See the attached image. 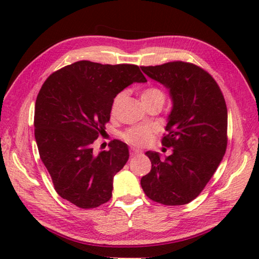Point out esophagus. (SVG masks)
Segmentation results:
<instances>
[{
  "mask_svg": "<svg viewBox=\"0 0 259 259\" xmlns=\"http://www.w3.org/2000/svg\"><path fill=\"white\" fill-rule=\"evenodd\" d=\"M131 157H137V155L141 154V151L140 150H137V148H131V152H130Z\"/></svg>",
  "mask_w": 259,
  "mask_h": 259,
  "instance_id": "1",
  "label": "esophagus"
}]
</instances>
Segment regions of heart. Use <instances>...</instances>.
<instances>
[{
  "label": "heart",
  "mask_w": 259,
  "mask_h": 259,
  "mask_svg": "<svg viewBox=\"0 0 259 259\" xmlns=\"http://www.w3.org/2000/svg\"><path fill=\"white\" fill-rule=\"evenodd\" d=\"M121 97L122 93H120L115 97L114 101H113L112 104V113L115 112L116 105H118V102L120 99H121ZM140 99L144 106L154 104V102H162V104H164L165 93L158 87H147L141 92ZM153 133L154 128L152 126H134L125 131V133L122 134V139L127 141L128 144L143 147L146 146V145L150 143L152 137H153Z\"/></svg>",
  "instance_id": "1"
}]
</instances>
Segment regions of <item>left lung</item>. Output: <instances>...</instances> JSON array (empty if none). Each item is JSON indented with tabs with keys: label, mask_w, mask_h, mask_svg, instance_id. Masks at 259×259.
I'll list each match as a JSON object with an SVG mask.
<instances>
[{
	"label": "left lung",
	"mask_w": 259,
	"mask_h": 259,
	"mask_svg": "<svg viewBox=\"0 0 259 259\" xmlns=\"http://www.w3.org/2000/svg\"><path fill=\"white\" fill-rule=\"evenodd\" d=\"M141 70L169 90L172 111L161 144L172 153L161 159L147 151L152 168L140 180L146 196L164 205H184L199 196L228 146V108L215 80L193 63L173 61Z\"/></svg>",
	"instance_id": "left-lung-1"
}]
</instances>
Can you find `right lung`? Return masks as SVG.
I'll use <instances>...</instances> for the list:
<instances>
[{"label":"right lung","mask_w":259,"mask_h":259,"mask_svg":"<svg viewBox=\"0 0 259 259\" xmlns=\"http://www.w3.org/2000/svg\"><path fill=\"white\" fill-rule=\"evenodd\" d=\"M136 65L77 61L48 76L35 102L38 153L63 199L94 208L112 197L113 178L128 160V146L114 139L108 151L93 152L105 132L116 94L146 82Z\"/></svg>","instance_id":"right-lung-1"}]
</instances>
